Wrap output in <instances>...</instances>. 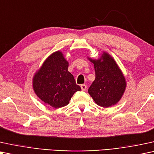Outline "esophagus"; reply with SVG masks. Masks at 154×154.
Wrapping results in <instances>:
<instances>
[{"label":"esophagus","mask_w":154,"mask_h":154,"mask_svg":"<svg viewBox=\"0 0 154 154\" xmlns=\"http://www.w3.org/2000/svg\"><path fill=\"white\" fill-rule=\"evenodd\" d=\"M81 89L82 91H85L87 89V85H81Z\"/></svg>","instance_id":"obj_1"}]
</instances>
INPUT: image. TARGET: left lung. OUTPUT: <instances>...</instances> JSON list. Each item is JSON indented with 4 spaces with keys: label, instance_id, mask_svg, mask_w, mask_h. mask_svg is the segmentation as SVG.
<instances>
[{
    "label": "left lung",
    "instance_id": "1",
    "mask_svg": "<svg viewBox=\"0 0 154 154\" xmlns=\"http://www.w3.org/2000/svg\"><path fill=\"white\" fill-rule=\"evenodd\" d=\"M94 63L96 78L88 92L96 104L108 108L120 101L126 87L125 79L116 61L104 53L101 58Z\"/></svg>",
    "mask_w": 154,
    "mask_h": 154
}]
</instances>
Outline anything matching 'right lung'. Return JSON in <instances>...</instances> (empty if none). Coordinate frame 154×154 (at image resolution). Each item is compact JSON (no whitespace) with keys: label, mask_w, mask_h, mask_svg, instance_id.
I'll return each instance as SVG.
<instances>
[{"label":"right lung","mask_w":154,"mask_h":154,"mask_svg":"<svg viewBox=\"0 0 154 154\" xmlns=\"http://www.w3.org/2000/svg\"><path fill=\"white\" fill-rule=\"evenodd\" d=\"M68 63L60 51L53 53L45 60L34 75L33 87L38 98L53 108L67 106L81 87L67 70Z\"/></svg>","instance_id":"add662e5"}]
</instances>
